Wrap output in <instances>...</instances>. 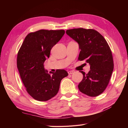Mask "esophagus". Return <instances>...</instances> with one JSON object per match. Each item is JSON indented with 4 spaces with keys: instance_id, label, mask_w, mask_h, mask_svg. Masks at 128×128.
<instances>
[{
    "instance_id": "obj_1",
    "label": "esophagus",
    "mask_w": 128,
    "mask_h": 128,
    "mask_svg": "<svg viewBox=\"0 0 128 128\" xmlns=\"http://www.w3.org/2000/svg\"><path fill=\"white\" fill-rule=\"evenodd\" d=\"M74 72H75V71H74V70H70L68 72L69 74H74Z\"/></svg>"
}]
</instances>
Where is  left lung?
Segmentation results:
<instances>
[{"instance_id":"obj_1","label":"left lung","mask_w":128,"mask_h":128,"mask_svg":"<svg viewBox=\"0 0 128 128\" xmlns=\"http://www.w3.org/2000/svg\"><path fill=\"white\" fill-rule=\"evenodd\" d=\"M66 34L75 40L80 50L78 60H86L90 66L88 74L80 71L83 78L78 88L83 94L96 96L104 91L114 69L112 51L104 37L94 29H69Z\"/></svg>"}]
</instances>
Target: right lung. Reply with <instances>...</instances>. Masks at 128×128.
Segmentation results:
<instances>
[{
	"mask_svg": "<svg viewBox=\"0 0 128 128\" xmlns=\"http://www.w3.org/2000/svg\"><path fill=\"white\" fill-rule=\"evenodd\" d=\"M64 33V30L43 29L29 33L18 52L17 67L22 82L27 92L38 101L54 97L59 91L61 80L68 75L64 69L48 73L44 66L52 48Z\"/></svg>",
	"mask_w": 128,
	"mask_h": 128,
	"instance_id": "add662e5",
	"label": "right lung"
}]
</instances>
